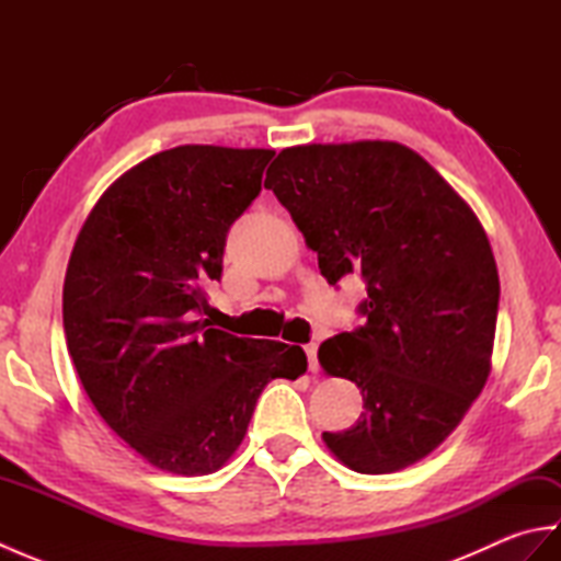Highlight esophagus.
<instances>
[{
	"mask_svg": "<svg viewBox=\"0 0 561 561\" xmlns=\"http://www.w3.org/2000/svg\"><path fill=\"white\" fill-rule=\"evenodd\" d=\"M304 350L308 356V368H311V371H318V344L311 342V344H306Z\"/></svg>",
	"mask_w": 561,
	"mask_h": 561,
	"instance_id": "1",
	"label": "esophagus"
}]
</instances>
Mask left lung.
Listing matches in <instances>:
<instances>
[{
    "label": "left lung",
    "mask_w": 561,
    "mask_h": 561,
    "mask_svg": "<svg viewBox=\"0 0 561 561\" xmlns=\"http://www.w3.org/2000/svg\"><path fill=\"white\" fill-rule=\"evenodd\" d=\"M272 190L320 274H362L366 323L325 340L318 362L350 378L364 412L325 446L354 472L422 460L460 424L492 371L499 272L480 219L398 141L304 145L270 165Z\"/></svg>",
    "instance_id": "left-lung-1"
}]
</instances>
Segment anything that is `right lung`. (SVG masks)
Wrapping results in <instances>:
<instances>
[{
  "label": "right lung",
  "instance_id": "1",
  "mask_svg": "<svg viewBox=\"0 0 561 561\" xmlns=\"http://www.w3.org/2000/svg\"><path fill=\"white\" fill-rule=\"evenodd\" d=\"M272 157L211 145L153 153L105 190L71 250L69 356L103 422L159 470H219L270 380L306 374L301 347L197 318L207 282L221 277L226 233Z\"/></svg>",
  "mask_w": 561,
  "mask_h": 561
}]
</instances>
